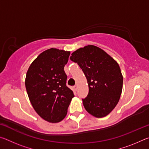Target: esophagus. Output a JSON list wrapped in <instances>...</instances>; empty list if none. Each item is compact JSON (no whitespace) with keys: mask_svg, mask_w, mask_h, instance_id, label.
<instances>
[{"mask_svg":"<svg viewBox=\"0 0 149 149\" xmlns=\"http://www.w3.org/2000/svg\"><path fill=\"white\" fill-rule=\"evenodd\" d=\"M74 89H75V91H77V85H74Z\"/></svg>","mask_w":149,"mask_h":149,"instance_id":"1","label":"esophagus"}]
</instances>
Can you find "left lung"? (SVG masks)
<instances>
[{"mask_svg":"<svg viewBox=\"0 0 149 149\" xmlns=\"http://www.w3.org/2000/svg\"><path fill=\"white\" fill-rule=\"evenodd\" d=\"M70 58L79 65L87 78L89 93L82 99L85 110L97 118L106 116L117 105L122 94L123 76L119 65L94 45L80 48Z\"/></svg>","mask_w":149,"mask_h":149,"instance_id":"left-lung-1","label":"left lung"}]
</instances>
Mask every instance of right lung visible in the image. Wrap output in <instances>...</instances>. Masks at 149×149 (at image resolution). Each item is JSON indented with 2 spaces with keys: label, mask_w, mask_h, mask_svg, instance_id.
<instances>
[{
  "label": "right lung",
  "mask_w": 149,
  "mask_h": 149,
  "mask_svg": "<svg viewBox=\"0 0 149 149\" xmlns=\"http://www.w3.org/2000/svg\"><path fill=\"white\" fill-rule=\"evenodd\" d=\"M70 54L69 51L48 49L37 56L27 72L25 84L30 102L47 122L56 123L64 119L74 97L66 86L64 70Z\"/></svg>",
  "instance_id": "obj_1"
}]
</instances>
